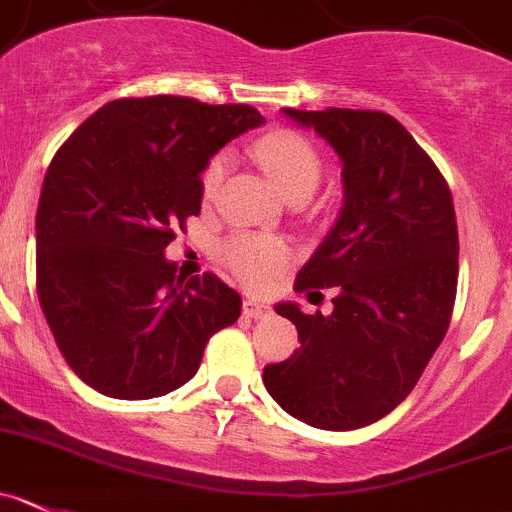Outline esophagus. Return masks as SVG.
I'll list each match as a JSON object with an SVG mask.
<instances>
[{"label":"esophagus","mask_w":512,"mask_h":512,"mask_svg":"<svg viewBox=\"0 0 512 512\" xmlns=\"http://www.w3.org/2000/svg\"><path fill=\"white\" fill-rule=\"evenodd\" d=\"M242 313L247 315V318H267L270 315V305L262 303V300H255V298H247L245 303H242Z\"/></svg>","instance_id":"34e87169"}]
</instances>
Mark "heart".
Returning a JSON list of instances; mask_svg holds the SVG:
<instances>
[{"label":"heart","instance_id":"heart-1","mask_svg":"<svg viewBox=\"0 0 512 512\" xmlns=\"http://www.w3.org/2000/svg\"><path fill=\"white\" fill-rule=\"evenodd\" d=\"M255 156L267 171L275 186L283 191L288 199H308L321 184L323 164L313 143L295 131H270L255 143ZM229 166L227 154H217L209 159L202 171V191L204 197L214 194L219 181L224 179ZM224 260L232 267L237 278L247 283H262L275 272L285 270L290 262V247L278 237L267 234L240 232L232 234L224 245Z\"/></svg>","mask_w":512,"mask_h":512}]
</instances>
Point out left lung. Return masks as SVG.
I'll return each instance as SVG.
<instances>
[{"label":"left lung","instance_id":"obj_1","mask_svg":"<svg viewBox=\"0 0 512 512\" xmlns=\"http://www.w3.org/2000/svg\"><path fill=\"white\" fill-rule=\"evenodd\" d=\"M343 161V209L295 278L333 288V313L280 303L300 348L265 366V389L290 417L331 432L386 417L417 386L450 328L457 295L452 191L427 151L381 111H295Z\"/></svg>","mask_w":512,"mask_h":512}]
</instances>
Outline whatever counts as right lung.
Segmentation results:
<instances>
[{
	"instance_id": "right-lung-1",
	"label": "right lung",
	"mask_w": 512,
	"mask_h": 512,
	"mask_svg": "<svg viewBox=\"0 0 512 512\" xmlns=\"http://www.w3.org/2000/svg\"><path fill=\"white\" fill-rule=\"evenodd\" d=\"M265 118L184 95L118 98L57 148L37 207V295L70 369L113 399H154L197 374L242 298L164 257L202 209V171Z\"/></svg>"
}]
</instances>
